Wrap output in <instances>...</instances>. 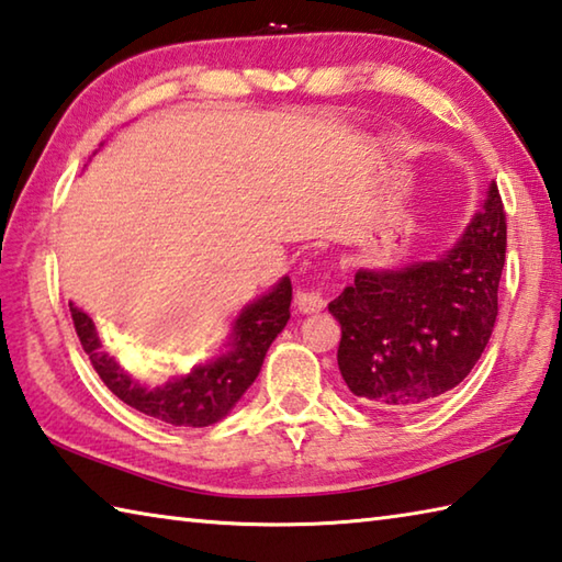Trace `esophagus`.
<instances>
[{
  "instance_id": "34e87169",
  "label": "esophagus",
  "mask_w": 562,
  "mask_h": 562,
  "mask_svg": "<svg viewBox=\"0 0 562 562\" xmlns=\"http://www.w3.org/2000/svg\"><path fill=\"white\" fill-rule=\"evenodd\" d=\"M295 305L301 313H321L325 308V299L317 291H299L295 293Z\"/></svg>"
}]
</instances>
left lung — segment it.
I'll use <instances>...</instances> for the list:
<instances>
[{
  "instance_id": "left-lung-1",
  "label": "left lung",
  "mask_w": 562,
  "mask_h": 562,
  "mask_svg": "<svg viewBox=\"0 0 562 562\" xmlns=\"http://www.w3.org/2000/svg\"><path fill=\"white\" fill-rule=\"evenodd\" d=\"M506 215L492 181L464 235L430 261L357 269L327 305L342 327L337 364L364 404L420 408L448 394L480 362L499 303Z\"/></svg>"
}]
</instances>
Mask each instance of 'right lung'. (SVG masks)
I'll list each match as a JSON object with an SVG mask.
<instances>
[{"instance_id":"right-lung-1","label":"right lung","mask_w":562,"mask_h":562,"mask_svg":"<svg viewBox=\"0 0 562 562\" xmlns=\"http://www.w3.org/2000/svg\"><path fill=\"white\" fill-rule=\"evenodd\" d=\"M291 279L249 301L232 323L225 349L190 372H176L158 381L136 379L104 349L92 317L70 303L80 345L88 352L94 372L126 406L171 426L205 428L222 420L259 376L263 357L291 317Z\"/></svg>"}]
</instances>
